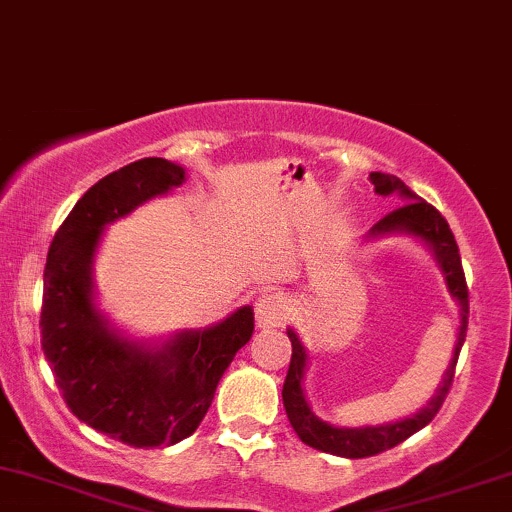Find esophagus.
Instances as JSON below:
<instances>
[{"label": "esophagus", "instance_id": "obj_1", "mask_svg": "<svg viewBox=\"0 0 512 512\" xmlns=\"http://www.w3.org/2000/svg\"><path fill=\"white\" fill-rule=\"evenodd\" d=\"M291 315V305L286 301V296L281 293H262L260 298L255 301V320L257 327H279L289 320Z\"/></svg>", "mask_w": 512, "mask_h": 512}]
</instances>
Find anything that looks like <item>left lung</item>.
I'll return each instance as SVG.
<instances>
[{
  "mask_svg": "<svg viewBox=\"0 0 512 512\" xmlns=\"http://www.w3.org/2000/svg\"><path fill=\"white\" fill-rule=\"evenodd\" d=\"M370 182L375 185V192L378 195H399L404 199L402 207L383 216L373 228H370L368 238H380L390 236V233H407V236L419 238L421 243H426L431 248L433 255L440 264L445 274V284H448L450 296L460 303V332H457L455 351H452L450 366L445 368L443 383L438 385L436 395L431 397V402L426 404L424 409L416 411L409 419L395 421V424H383V426H361V428H339L327 424V421L317 419L315 411L310 409L308 399H305L303 392V378L305 368H308V351L298 339V334L293 330H286L291 339L293 354H291V366L289 373H286L284 390H281V397H284V409L286 416H289L293 431L298 433V438L303 440L310 448L330 452V455L349 457V460H358V457H370L378 455V452H385L395 445L414 436L416 431L428 426L433 421V416L438 414V409L443 407L445 397H448L452 378H455V366L457 356H460V349L464 344V337H467V317H469V293H467V281H464L462 272V260L460 250H457L455 236H452L448 221L443 219V214L433 207V204L424 202L404 185L402 180L395 178V175L387 173H370Z\"/></svg>",
  "mask_w": 512,
  "mask_h": 512,
  "instance_id": "8db88e82",
  "label": "left lung"
}]
</instances>
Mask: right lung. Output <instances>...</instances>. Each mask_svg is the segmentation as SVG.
Here are the masks:
<instances>
[{
    "instance_id": "right-lung-1",
    "label": "right lung",
    "mask_w": 512,
    "mask_h": 512,
    "mask_svg": "<svg viewBox=\"0 0 512 512\" xmlns=\"http://www.w3.org/2000/svg\"><path fill=\"white\" fill-rule=\"evenodd\" d=\"M185 182V168L142 158L98 180L52 238L43 276L40 344L64 402L84 424L132 448L175 445L197 431L216 385L250 342V305L207 330L163 344L134 342L93 303V257L103 228Z\"/></svg>"
}]
</instances>
